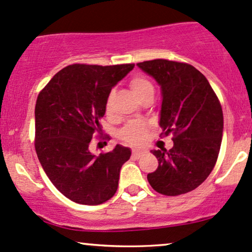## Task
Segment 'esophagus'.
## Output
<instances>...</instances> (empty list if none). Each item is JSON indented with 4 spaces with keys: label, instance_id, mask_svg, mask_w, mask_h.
<instances>
[{
    "label": "esophagus",
    "instance_id": "34e87169",
    "mask_svg": "<svg viewBox=\"0 0 252 252\" xmlns=\"http://www.w3.org/2000/svg\"><path fill=\"white\" fill-rule=\"evenodd\" d=\"M143 155H144V151H142V150H134V151H132V158H135V159L141 158V157Z\"/></svg>",
    "mask_w": 252,
    "mask_h": 252
}]
</instances>
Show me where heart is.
Instances as JSON below:
<instances>
[{"mask_svg": "<svg viewBox=\"0 0 252 252\" xmlns=\"http://www.w3.org/2000/svg\"><path fill=\"white\" fill-rule=\"evenodd\" d=\"M130 89H131L132 94L138 99L141 97H143L145 94L154 93V86L151 84V82L144 76H141V75H137V76H134L131 78V81H130ZM113 97L114 93H110L107 98V102H105V111H107V114H110L111 111ZM147 130L148 126L145 123L139 122V121H132V122L128 123L121 130L120 136L126 143L137 145L143 142L145 134H147Z\"/></svg>", "mask_w": 252, "mask_h": 252, "instance_id": "obj_1", "label": "heart"}]
</instances>
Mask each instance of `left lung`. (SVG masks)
Returning a JSON list of instances; mask_svg holds the SVG:
<instances>
[{"instance_id":"8db88e82","label":"left lung","mask_w":252,"mask_h":252,"mask_svg":"<svg viewBox=\"0 0 252 252\" xmlns=\"http://www.w3.org/2000/svg\"><path fill=\"white\" fill-rule=\"evenodd\" d=\"M137 65L160 87L162 135L174 134L170 150H153L158 166L148 174V181L162 195L191 191L207 180L216 164L223 136L220 103L195 66L160 59Z\"/></svg>"}]
</instances>
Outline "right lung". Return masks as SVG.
Masks as SVG:
<instances>
[{
	"mask_svg": "<svg viewBox=\"0 0 252 252\" xmlns=\"http://www.w3.org/2000/svg\"><path fill=\"white\" fill-rule=\"evenodd\" d=\"M135 64H72L63 68L38 94L35 149L51 183L72 202L98 205L116 192L120 171L131 150L117 144L96 156L89 149L111 89Z\"/></svg>",
	"mask_w": 252,
	"mask_h": 252,
	"instance_id": "obj_1",
	"label": "right lung"
}]
</instances>
